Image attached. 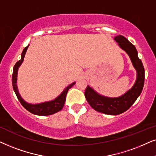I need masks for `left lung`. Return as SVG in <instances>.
Segmentation results:
<instances>
[{
  "label": "left lung",
  "mask_w": 156,
  "mask_h": 156,
  "mask_svg": "<svg viewBox=\"0 0 156 156\" xmlns=\"http://www.w3.org/2000/svg\"><path fill=\"white\" fill-rule=\"evenodd\" d=\"M114 39L130 56L133 65L137 70V80L133 88L127 93L114 98L98 95L90 87L87 86L85 96L90 106L96 111L108 115H118L129 109L142 92L145 80L144 67L138 56V51L135 45L121 35L116 36Z\"/></svg>",
  "instance_id": "8db88e82"
}]
</instances>
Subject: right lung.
Masks as SVG:
<instances>
[{
  "mask_svg": "<svg viewBox=\"0 0 156 156\" xmlns=\"http://www.w3.org/2000/svg\"><path fill=\"white\" fill-rule=\"evenodd\" d=\"M28 45L23 49V51L21 53V59H20V61H18L13 67V76H12V83H13V90L15 91L16 95V96H17L18 99L19 100L20 103H21V105L27 110V111L30 112L31 113L38 115H52V114H54L57 113V112L60 111L62 108H63L64 103H65L66 101V98L68 91L75 83H73L70 84V86L66 87L65 90L63 91V93H62L58 97H57L55 100H53V101L35 105L29 104V103H26V101L20 97L19 92H18L17 88V74L18 67L21 65L22 62L23 61L25 54H26V52L27 51V49H28Z\"/></svg>",
  "mask_w": 156,
  "mask_h": 156,
  "instance_id": "right-lung-1",
  "label": "right lung"
}]
</instances>
